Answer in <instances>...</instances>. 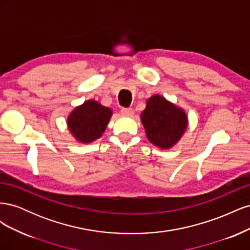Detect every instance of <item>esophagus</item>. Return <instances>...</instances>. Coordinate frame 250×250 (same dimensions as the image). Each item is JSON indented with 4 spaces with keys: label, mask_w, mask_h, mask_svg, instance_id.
I'll use <instances>...</instances> for the list:
<instances>
[{
    "label": "esophagus",
    "mask_w": 250,
    "mask_h": 250,
    "mask_svg": "<svg viewBox=\"0 0 250 250\" xmlns=\"http://www.w3.org/2000/svg\"><path fill=\"white\" fill-rule=\"evenodd\" d=\"M121 113L124 116H132L133 115V109L132 108H127V107H123L121 109Z\"/></svg>",
    "instance_id": "1"
}]
</instances>
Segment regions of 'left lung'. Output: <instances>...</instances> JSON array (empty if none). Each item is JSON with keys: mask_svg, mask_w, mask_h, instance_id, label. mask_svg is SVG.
I'll list each match as a JSON object with an SVG mask.
<instances>
[{"mask_svg": "<svg viewBox=\"0 0 250 250\" xmlns=\"http://www.w3.org/2000/svg\"><path fill=\"white\" fill-rule=\"evenodd\" d=\"M141 119L148 140L164 149L178 142L188 125L185 111L161 96L150 98Z\"/></svg>", "mask_w": 250, "mask_h": 250, "instance_id": "obj_1", "label": "left lung"}]
</instances>
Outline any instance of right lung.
<instances>
[{
    "mask_svg": "<svg viewBox=\"0 0 250 250\" xmlns=\"http://www.w3.org/2000/svg\"><path fill=\"white\" fill-rule=\"evenodd\" d=\"M110 117L111 110L108 107L89 100L72 111L67 119V125L78 141L89 143L101 137Z\"/></svg>",
    "mask_w": 250,
    "mask_h": 250,
    "instance_id": "obj_1",
    "label": "right lung"
}]
</instances>
